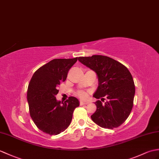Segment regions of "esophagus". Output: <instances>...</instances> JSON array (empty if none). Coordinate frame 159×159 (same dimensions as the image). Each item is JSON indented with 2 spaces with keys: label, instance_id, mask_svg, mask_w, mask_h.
I'll return each instance as SVG.
<instances>
[{
  "label": "esophagus",
  "instance_id": "34e87169",
  "mask_svg": "<svg viewBox=\"0 0 159 159\" xmlns=\"http://www.w3.org/2000/svg\"><path fill=\"white\" fill-rule=\"evenodd\" d=\"M88 102H84V101H83V100H81L80 102V104L81 105V106H83V105H86V104H88Z\"/></svg>",
  "mask_w": 159,
  "mask_h": 159
}]
</instances>
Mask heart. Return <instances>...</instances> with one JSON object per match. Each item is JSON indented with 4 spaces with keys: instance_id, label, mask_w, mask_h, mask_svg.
Wrapping results in <instances>:
<instances>
[{
    "instance_id": "b5f03b06",
    "label": "heart",
    "mask_w": 159,
    "mask_h": 159,
    "mask_svg": "<svg viewBox=\"0 0 159 159\" xmlns=\"http://www.w3.org/2000/svg\"><path fill=\"white\" fill-rule=\"evenodd\" d=\"M76 94L78 95V96L80 98H83V99H85L87 98V93H86L85 91H84L83 90H80L78 91L76 93Z\"/></svg>"
}]
</instances>
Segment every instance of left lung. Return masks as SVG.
I'll list each match as a JSON object with an SVG mask.
<instances>
[{
  "label": "left lung",
  "mask_w": 159,
  "mask_h": 159,
  "mask_svg": "<svg viewBox=\"0 0 159 159\" xmlns=\"http://www.w3.org/2000/svg\"><path fill=\"white\" fill-rule=\"evenodd\" d=\"M79 61L96 72L99 84L93 97L108 101L102 104L98 100L97 110L91 116L99 127H119L129 116L134 105L135 84L130 72L121 63L104 55L79 57Z\"/></svg>",
  "instance_id": "1"
}]
</instances>
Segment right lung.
Segmentation results:
<instances>
[{
	"instance_id": "obj_1",
	"label": "right lung",
	"mask_w": 159,
	"mask_h": 159,
	"mask_svg": "<svg viewBox=\"0 0 159 159\" xmlns=\"http://www.w3.org/2000/svg\"><path fill=\"white\" fill-rule=\"evenodd\" d=\"M78 58L54 59L41 66L30 81L27 99L30 114L40 130L49 135H57L70 124L72 114L79 106V99L69 97L64 103L55 98L61 82Z\"/></svg>"
}]
</instances>
